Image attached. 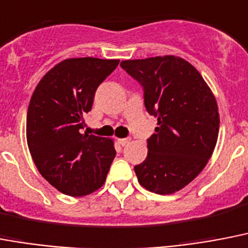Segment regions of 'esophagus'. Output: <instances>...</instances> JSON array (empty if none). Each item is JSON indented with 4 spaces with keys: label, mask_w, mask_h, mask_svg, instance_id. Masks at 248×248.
<instances>
[{
    "label": "esophagus",
    "mask_w": 248,
    "mask_h": 248,
    "mask_svg": "<svg viewBox=\"0 0 248 248\" xmlns=\"http://www.w3.org/2000/svg\"><path fill=\"white\" fill-rule=\"evenodd\" d=\"M129 142H130L129 138H119L118 140V143L120 144V146H126Z\"/></svg>",
    "instance_id": "1"
}]
</instances>
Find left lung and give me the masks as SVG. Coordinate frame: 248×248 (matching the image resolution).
<instances>
[{"label": "left lung", "instance_id": "left-lung-1", "mask_svg": "<svg viewBox=\"0 0 248 248\" xmlns=\"http://www.w3.org/2000/svg\"><path fill=\"white\" fill-rule=\"evenodd\" d=\"M120 66L143 87L144 106L157 118L147 157L134 166L138 182L150 192L171 195L191 183L213 155L220 124L217 100L182 57L124 60Z\"/></svg>", "mask_w": 248, "mask_h": 248}]
</instances>
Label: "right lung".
<instances>
[{
  "label": "right lung",
  "mask_w": 248,
  "mask_h": 248,
  "mask_svg": "<svg viewBox=\"0 0 248 248\" xmlns=\"http://www.w3.org/2000/svg\"><path fill=\"white\" fill-rule=\"evenodd\" d=\"M119 60L66 59L39 80L27 114V142L43 178L73 197L102 187L116 151L110 138L82 133L97 87Z\"/></svg>",
  "instance_id": "obj_1"
}]
</instances>
